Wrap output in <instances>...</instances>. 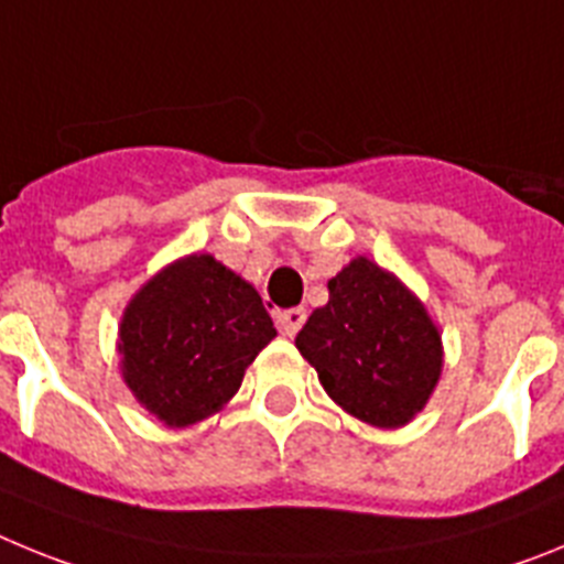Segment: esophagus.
Segmentation results:
<instances>
[{
    "instance_id": "34e87169",
    "label": "esophagus",
    "mask_w": 564,
    "mask_h": 564,
    "mask_svg": "<svg viewBox=\"0 0 564 564\" xmlns=\"http://www.w3.org/2000/svg\"><path fill=\"white\" fill-rule=\"evenodd\" d=\"M276 327L282 336H296L299 330H302V325H305V307H288V311H276Z\"/></svg>"
}]
</instances>
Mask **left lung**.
<instances>
[{
	"mask_svg": "<svg viewBox=\"0 0 564 564\" xmlns=\"http://www.w3.org/2000/svg\"><path fill=\"white\" fill-rule=\"evenodd\" d=\"M327 288L330 302L299 330V352L341 410L381 430L403 426L441 378L437 327L421 302L370 259H352Z\"/></svg>",
	"mask_w": 564,
	"mask_h": 564,
	"instance_id": "8db88e82",
	"label": "left lung"
}]
</instances>
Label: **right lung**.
Masks as SVG:
<instances>
[{"label": "right lung", "mask_w": 564, "mask_h": 564, "mask_svg": "<svg viewBox=\"0 0 564 564\" xmlns=\"http://www.w3.org/2000/svg\"><path fill=\"white\" fill-rule=\"evenodd\" d=\"M276 336L259 293L208 253L161 271L129 302L123 378L166 426H192L239 390L246 367Z\"/></svg>", "instance_id": "obj_1"}]
</instances>
